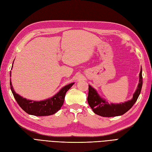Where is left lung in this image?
<instances>
[{"mask_svg": "<svg viewBox=\"0 0 152 152\" xmlns=\"http://www.w3.org/2000/svg\"><path fill=\"white\" fill-rule=\"evenodd\" d=\"M139 75V83L134 93L133 94L132 98L121 103H109L105 99L101 97L97 91L89 85L87 102L94 113L102 117H112L122 115L129 110L136 103L141 91L142 86L141 68Z\"/></svg>", "mask_w": 152, "mask_h": 152, "instance_id": "8db88e82", "label": "left lung"}]
</instances>
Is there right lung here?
<instances>
[{"label": "right lung", "mask_w": 152, "mask_h": 152, "mask_svg": "<svg viewBox=\"0 0 152 152\" xmlns=\"http://www.w3.org/2000/svg\"><path fill=\"white\" fill-rule=\"evenodd\" d=\"M10 77H11V71L10 72ZM74 84L75 82H73V83H70V84L63 87L51 98L42 101H34L24 98L20 95L16 93L15 90L13 89L11 80L10 79L11 91L20 107L28 114L39 117L51 115L60 110L63 104L66 92Z\"/></svg>", "instance_id": "right-lung-1"}]
</instances>
